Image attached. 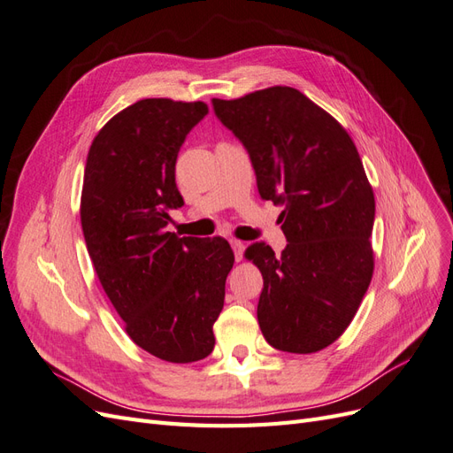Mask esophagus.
Instances as JSON below:
<instances>
[{"mask_svg":"<svg viewBox=\"0 0 453 453\" xmlns=\"http://www.w3.org/2000/svg\"><path fill=\"white\" fill-rule=\"evenodd\" d=\"M230 245H232V250H234V258H236V263H240V260L243 258L245 243H243V242H238V240H230Z\"/></svg>","mask_w":453,"mask_h":453,"instance_id":"1","label":"esophagus"}]
</instances>
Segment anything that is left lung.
Masks as SVG:
<instances>
[{"mask_svg":"<svg viewBox=\"0 0 453 453\" xmlns=\"http://www.w3.org/2000/svg\"><path fill=\"white\" fill-rule=\"evenodd\" d=\"M248 150L263 200L283 205L281 255L265 242L245 257L265 287L257 319L270 346L315 353L346 331L372 280L376 203L348 132L291 87L211 100Z\"/></svg>","mask_w":453,"mask_h":453,"instance_id":"8db88e82","label":"left lung"}]
</instances>
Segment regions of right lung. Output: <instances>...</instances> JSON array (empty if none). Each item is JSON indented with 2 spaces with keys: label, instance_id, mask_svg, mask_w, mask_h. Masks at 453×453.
Here are the masks:
<instances>
[{
  "label": "right lung",
  "instance_id": "obj_1",
  "mask_svg": "<svg viewBox=\"0 0 453 453\" xmlns=\"http://www.w3.org/2000/svg\"><path fill=\"white\" fill-rule=\"evenodd\" d=\"M205 115L203 102H135L98 132L85 166L81 225L94 270L128 336L168 363L213 351L234 265L223 238L166 232L170 211L183 205L177 153Z\"/></svg>",
  "mask_w": 453,
  "mask_h": 453
}]
</instances>
